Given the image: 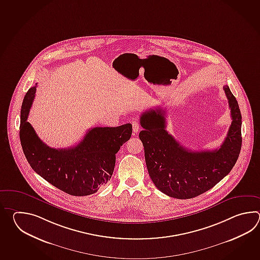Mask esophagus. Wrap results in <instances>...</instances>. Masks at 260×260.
Returning <instances> with one entry per match:
<instances>
[{
    "label": "esophagus",
    "instance_id": "1",
    "mask_svg": "<svg viewBox=\"0 0 260 260\" xmlns=\"http://www.w3.org/2000/svg\"><path fill=\"white\" fill-rule=\"evenodd\" d=\"M132 126H133V132L138 133V131L140 130V125H139V122L138 121H135V122H132Z\"/></svg>",
    "mask_w": 260,
    "mask_h": 260
}]
</instances>
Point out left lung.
I'll list each match as a JSON object with an SVG mask.
<instances>
[{
  "instance_id": "obj_1",
  "label": "left lung",
  "mask_w": 260,
  "mask_h": 260,
  "mask_svg": "<svg viewBox=\"0 0 260 260\" xmlns=\"http://www.w3.org/2000/svg\"><path fill=\"white\" fill-rule=\"evenodd\" d=\"M232 122L220 148L194 151L184 148L166 131V110L144 111L139 133L149 177L162 193L176 199H191L205 193L226 177L235 166L242 147V115L228 85Z\"/></svg>"
}]
</instances>
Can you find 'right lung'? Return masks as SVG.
<instances>
[{"label":"right lung","mask_w":260,"mask_h":260,"mask_svg":"<svg viewBox=\"0 0 260 260\" xmlns=\"http://www.w3.org/2000/svg\"><path fill=\"white\" fill-rule=\"evenodd\" d=\"M36 85L28 89L20 112L19 138L29 166L47 182L70 195L95 193L110 181L116 153L122 144L131 138L132 124L92 128L74 147L50 148L40 139L27 121Z\"/></svg>","instance_id":"right-lung-1"}]
</instances>
